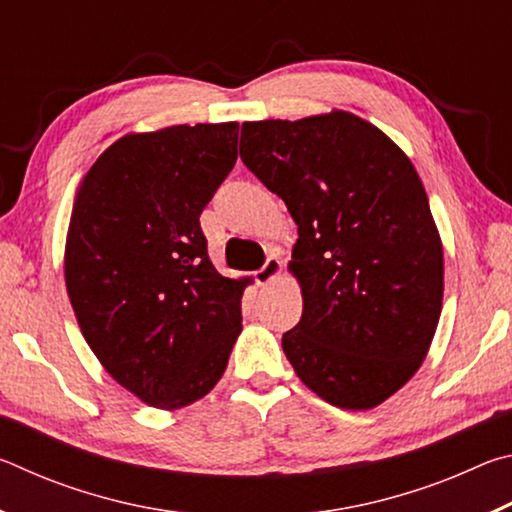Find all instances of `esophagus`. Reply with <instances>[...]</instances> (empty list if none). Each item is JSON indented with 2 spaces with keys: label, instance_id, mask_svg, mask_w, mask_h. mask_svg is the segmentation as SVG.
<instances>
[{
  "label": "esophagus",
  "instance_id": "obj_1",
  "mask_svg": "<svg viewBox=\"0 0 512 512\" xmlns=\"http://www.w3.org/2000/svg\"><path fill=\"white\" fill-rule=\"evenodd\" d=\"M280 273H282V262L275 255H271V257H266L264 266L255 273V282L259 284V287H266V284H271L275 277H280Z\"/></svg>",
  "mask_w": 512,
  "mask_h": 512
}]
</instances>
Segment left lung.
<instances>
[{
	"instance_id": "8db88e82",
	"label": "left lung",
	"mask_w": 512,
	"mask_h": 512,
	"mask_svg": "<svg viewBox=\"0 0 512 512\" xmlns=\"http://www.w3.org/2000/svg\"><path fill=\"white\" fill-rule=\"evenodd\" d=\"M239 155L298 225L302 318L282 336L296 375L341 409L388 400L427 357L443 305V244L418 171L343 110L246 121Z\"/></svg>"
}]
</instances>
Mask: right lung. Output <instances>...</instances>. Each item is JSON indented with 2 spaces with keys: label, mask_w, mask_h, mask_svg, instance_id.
Returning <instances> with one entry per match:
<instances>
[{
  "label": "right lung",
  "mask_w": 512,
  "mask_h": 512,
  "mask_svg": "<svg viewBox=\"0 0 512 512\" xmlns=\"http://www.w3.org/2000/svg\"><path fill=\"white\" fill-rule=\"evenodd\" d=\"M237 121L126 135L76 192L65 284L110 377L158 409L201 400L241 332L246 280L212 266L201 212L237 162Z\"/></svg>",
  "instance_id": "right-lung-1"
}]
</instances>
